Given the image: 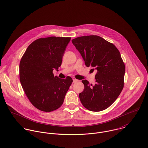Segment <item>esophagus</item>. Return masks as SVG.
Returning <instances> with one entry per match:
<instances>
[{
  "mask_svg": "<svg viewBox=\"0 0 148 148\" xmlns=\"http://www.w3.org/2000/svg\"><path fill=\"white\" fill-rule=\"evenodd\" d=\"M78 82V80L75 79H73V83H76V82Z\"/></svg>",
  "mask_w": 148,
  "mask_h": 148,
  "instance_id": "1",
  "label": "esophagus"
}]
</instances>
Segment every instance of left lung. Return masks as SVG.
I'll return each instance as SVG.
<instances>
[{
    "mask_svg": "<svg viewBox=\"0 0 148 148\" xmlns=\"http://www.w3.org/2000/svg\"><path fill=\"white\" fill-rule=\"evenodd\" d=\"M86 66L96 69V84L82 80L84 90L79 93L83 106L99 112L111 106L124 87L125 65L114 45L97 35L84 36L72 40Z\"/></svg>",
    "mask_w": 148,
    "mask_h": 148,
    "instance_id": "left-lung-1",
    "label": "left lung"
}]
</instances>
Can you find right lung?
Instances as JSON below:
<instances>
[{
  "mask_svg": "<svg viewBox=\"0 0 148 148\" xmlns=\"http://www.w3.org/2000/svg\"><path fill=\"white\" fill-rule=\"evenodd\" d=\"M71 38L52 36L38 39L24 52L19 65L20 81L32 104L44 112H52L63 104L72 83L68 76H54L58 70Z\"/></svg>",
  "mask_w": 148,
  "mask_h": 148,
  "instance_id": "add662e5",
  "label": "right lung"
}]
</instances>
